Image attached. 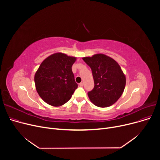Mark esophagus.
Segmentation results:
<instances>
[{"mask_svg":"<svg viewBox=\"0 0 160 160\" xmlns=\"http://www.w3.org/2000/svg\"><path fill=\"white\" fill-rule=\"evenodd\" d=\"M80 86H81V87H82L83 86V82H81V83H80Z\"/></svg>","mask_w":160,"mask_h":160,"instance_id":"esophagus-1","label":"esophagus"}]
</instances>
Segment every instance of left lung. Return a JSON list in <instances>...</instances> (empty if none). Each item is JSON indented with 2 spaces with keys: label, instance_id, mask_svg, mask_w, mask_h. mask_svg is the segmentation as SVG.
Instances as JSON below:
<instances>
[{
  "label": "left lung",
  "instance_id": "left-lung-1",
  "mask_svg": "<svg viewBox=\"0 0 160 160\" xmlns=\"http://www.w3.org/2000/svg\"><path fill=\"white\" fill-rule=\"evenodd\" d=\"M82 59L91 67L94 79V88L88 93L91 102L100 108L115 104L123 93L126 85V77L119 63L103 54Z\"/></svg>",
  "mask_w": 160,
  "mask_h": 160
}]
</instances>
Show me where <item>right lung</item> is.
<instances>
[{
    "label": "right lung",
    "mask_w": 160,
    "mask_h": 160,
    "mask_svg": "<svg viewBox=\"0 0 160 160\" xmlns=\"http://www.w3.org/2000/svg\"><path fill=\"white\" fill-rule=\"evenodd\" d=\"M76 60V57L57 52L45 58L39 65L34 76L36 89L48 104L63 105L78 88L71 68Z\"/></svg>",
    "instance_id": "right-lung-1"
}]
</instances>
